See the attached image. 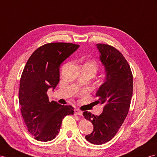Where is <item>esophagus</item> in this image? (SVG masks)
<instances>
[{"label":"esophagus","instance_id":"esophagus-1","mask_svg":"<svg viewBox=\"0 0 157 157\" xmlns=\"http://www.w3.org/2000/svg\"><path fill=\"white\" fill-rule=\"evenodd\" d=\"M74 113L75 115H82V112L81 111H79L78 109H75L74 110Z\"/></svg>","mask_w":157,"mask_h":157}]
</instances>
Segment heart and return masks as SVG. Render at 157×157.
Listing matches in <instances>:
<instances>
[{
  "label": "heart",
  "mask_w": 157,
  "mask_h": 157,
  "mask_svg": "<svg viewBox=\"0 0 157 157\" xmlns=\"http://www.w3.org/2000/svg\"><path fill=\"white\" fill-rule=\"evenodd\" d=\"M90 64H91L92 66H94V67H95V64H92V63H90Z\"/></svg>",
  "instance_id": "obj_1"
}]
</instances>
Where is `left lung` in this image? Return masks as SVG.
Masks as SVG:
<instances>
[{
  "label": "left lung",
  "instance_id": "8db88e82",
  "mask_svg": "<svg viewBox=\"0 0 157 157\" xmlns=\"http://www.w3.org/2000/svg\"><path fill=\"white\" fill-rule=\"evenodd\" d=\"M99 59L105 68L104 83L96 93L97 103L103 105L98 116L83 112L85 119L94 125L93 132L86 136L90 143L102 144L113 139L124 122L132 95V74L128 62L119 51L107 44H96Z\"/></svg>",
  "mask_w": 157,
  "mask_h": 157
}]
</instances>
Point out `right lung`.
Instances as JSON below:
<instances>
[{
  "label": "right lung",
  "instance_id": "add662e5",
  "mask_svg": "<svg viewBox=\"0 0 157 157\" xmlns=\"http://www.w3.org/2000/svg\"><path fill=\"white\" fill-rule=\"evenodd\" d=\"M79 47L71 43H49L36 50L28 59L20 82L19 103L28 131L39 141L58 135L62 119L74 113L71 105L49 101L47 91L59 81V66Z\"/></svg>",
  "mask_w": 157,
  "mask_h": 157
}]
</instances>
